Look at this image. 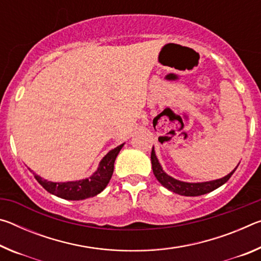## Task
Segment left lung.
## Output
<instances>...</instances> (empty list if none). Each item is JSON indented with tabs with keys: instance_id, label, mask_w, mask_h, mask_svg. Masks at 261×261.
<instances>
[{
	"instance_id": "1",
	"label": "left lung",
	"mask_w": 261,
	"mask_h": 261,
	"mask_svg": "<svg viewBox=\"0 0 261 261\" xmlns=\"http://www.w3.org/2000/svg\"><path fill=\"white\" fill-rule=\"evenodd\" d=\"M151 161H152L153 174L163 187L175 193L180 194V196H188V197L201 196V194L208 193L211 191H213V190L220 188L221 185H223L229 178L231 177V175L235 173V170L238 167L237 166L230 174H228L227 176H224V177L220 179L210 180V182H202V183H187V182H180L178 179L170 177L169 175H167L165 171L162 170V167L160 163H159L155 152H154V147L152 148Z\"/></svg>"
}]
</instances>
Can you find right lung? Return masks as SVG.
I'll return each instance as SVG.
<instances>
[{
	"label": "right lung",
	"mask_w": 261,
	"mask_h": 261,
	"mask_svg": "<svg viewBox=\"0 0 261 261\" xmlns=\"http://www.w3.org/2000/svg\"><path fill=\"white\" fill-rule=\"evenodd\" d=\"M122 144L116 148L110 151L102 160H101L98 170L86 179L76 180V182H67V183H54L41 178L40 176L34 175L35 179L38 180L43 189L55 196L63 198L68 200H83L86 198H91L100 193L107 187L110 178L114 173V162L116 156L123 147Z\"/></svg>",
	"instance_id": "right-lung-1"
}]
</instances>
